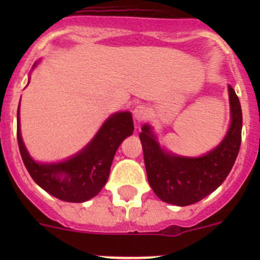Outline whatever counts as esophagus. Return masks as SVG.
Wrapping results in <instances>:
<instances>
[{"label":"esophagus","instance_id":"34e87169","mask_svg":"<svg viewBox=\"0 0 260 260\" xmlns=\"http://www.w3.org/2000/svg\"><path fill=\"white\" fill-rule=\"evenodd\" d=\"M149 111L145 106H137L135 108V111H133V117H135V119L137 120V122H142V120L147 119Z\"/></svg>","mask_w":260,"mask_h":260}]
</instances>
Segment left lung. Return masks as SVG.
<instances>
[{"mask_svg": "<svg viewBox=\"0 0 260 260\" xmlns=\"http://www.w3.org/2000/svg\"><path fill=\"white\" fill-rule=\"evenodd\" d=\"M230 125L224 140L200 157H186L164 149L151 125L140 133L147 179L153 192L167 204L187 206L214 192L226 179L242 143V107L235 90L228 86Z\"/></svg>", "mask_w": 260, "mask_h": 260, "instance_id": "obj_1", "label": "left lung"}]
</instances>
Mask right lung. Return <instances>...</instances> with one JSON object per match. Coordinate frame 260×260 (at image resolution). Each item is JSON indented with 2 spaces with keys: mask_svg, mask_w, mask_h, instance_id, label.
Instances as JSON below:
<instances>
[{
  "mask_svg": "<svg viewBox=\"0 0 260 260\" xmlns=\"http://www.w3.org/2000/svg\"><path fill=\"white\" fill-rule=\"evenodd\" d=\"M38 65L35 62L34 68ZM17 109V142L25 167L43 190L68 203H84L96 196L108 181L112 162L120 143L133 133L131 112H118L103 123L93 140L74 156L61 162L44 164L30 156L20 129Z\"/></svg>",
  "mask_w": 260,
  "mask_h": 260,
  "instance_id": "right-lung-1",
  "label": "right lung"
}]
</instances>
